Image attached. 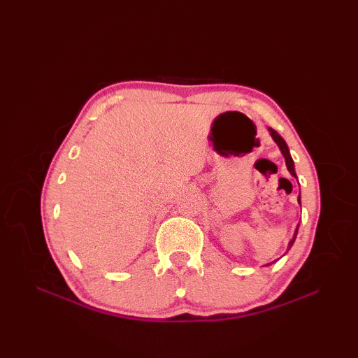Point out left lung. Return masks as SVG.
<instances>
[{
    "label": "left lung",
    "instance_id": "1",
    "mask_svg": "<svg viewBox=\"0 0 358 358\" xmlns=\"http://www.w3.org/2000/svg\"><path fill=\"white\" fill-rule=\"evenodd\" d=\"M271 135H272V138L275 140V143L278 144V148H280V150H281V154H283V157H285V159H286V166H287V171L291 172V175L292 177H296L295 175V169H294V162H292V158H291V154H289V149H287V144H286V141L281 138V136L273 131V129H271ZM299 203H300V195H299ZM300 226V224H299ZM299 226H296V229H295V234H294V238L289 241V246H287V250L291 249V246L294 245V241H295V237H296V232H299ZM273 263V262H272ZM272 263H269V264H272Z\"/></svg>",
    "mask_w": 358,
    "mask_h": 358
}]
</instances>
